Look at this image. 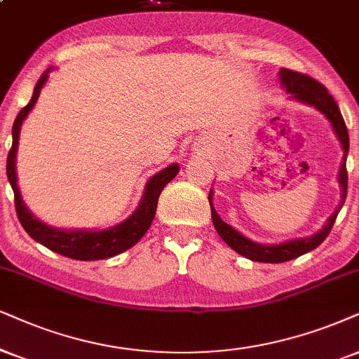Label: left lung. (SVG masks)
<instances>
[{
	"label": "left lung",
	"mask_w": 359,
	"mask_h": 359,
	"mask_svg": "<svg viewBox=\"0 0 359 359\" xmlns=\"http://www.w3.org/2000/svg\"><path fill=\"white\" fill-rule=\"evenodd\" d=\"M280 79L281 84L287 88V93L292 94L293 99H298V101L310 104V106H315L318 111L323 112V114L328 117V121L333 126L334 133H337L339 142H341L344 156H343V164L341 170H339V185H341V202L337 210H334L333 215L328 219V224L323 226V230H320L318 233L311 235V237L305 238H297L290 240V242L278 243V245H260L252 242V240L245 238L242 233H238L237 230L232 229L229 224H225L224 220L220 219L219 213L215 212V208L212 205V192L208 195V202H210V210H212V222L215 230L219 235L224 238V242L229 245L230 248H233L235 252L240 253V255L250 258L253 262H262V263H283L288 260H293V258L305 255V253L311 252L313 248L318 247L320 243H323V240L328 237L331 229H333L334 220H337L338 212L341 210L344 198H346L348 192V170H346V156L349 149V137H348V129L346 124H344L341 112H339V107L337 101H334L333 96L328 93V89L325 88L323 84L318 83L316 79L310 78V76L302 74V72L292 71V69H281L280 71Z\"/></svg>",
	"instance_id": "obj_1"
}]
</instances>
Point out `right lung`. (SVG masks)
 I'll use <instances>...</instances> for the list:
<instances>
[{
    "mask_svg": "<svg viewBox=\"0 0 359 359\" xmlns=\"http://www.w3.org/2000/svg\"><path fill=\"white\" fill-rule=\"evenodd\" d=\"M46 79L48 71L44 72L38 83H36L33 97H31V101L21 109L20 114L16 116L15 124H13V146L10 149V154H8L6 174L8 180H10L13 187V192H15V207L18 219H20L22 229L29 233L31 238H34L36 242L44 245L49 250L59 253V255L84 262L104 260V258L119 255V253L134 247L149 230L154 217H156L158 195H161L162 189H164L177 175L179 165L172 164L154 175L147 182L146 194H144L137 210H135L129 219L122 222V224L111 226V229L107 230H94V232H89V230H59L43 224V222H39L38 219H34V217L31 215V212L26 208L25 203H22L20 189H18L16 184L15 161L21 124L22 121H25V117L28 116V112L34 107L41 93V88L46 83Z\"/></svg>",
    "mask_w": 359,
    "mask_h": 359,
    "instance_id": "1",
    "label": "right lung"
}]
</instances>
